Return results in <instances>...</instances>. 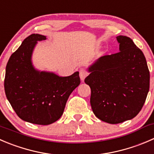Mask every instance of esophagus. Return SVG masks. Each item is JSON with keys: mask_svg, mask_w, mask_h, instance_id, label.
I'll return each mask as SVG.
<instances>
[{"mask_svg": "<svg viewBox=\"0 0 154 154\" xmlns=\"http://www.w3.org/2000/svg\"><path fill=\"white\" fill-rule=\"evenodd\" d=\"M87 75H88L87 72H86L85 70H83V69L80 70V80H81L82 81H83V80H84V79L87 77Z\"/></svg>", "mask_w": 154, "mask_h": 154, "instance_id": "esophagus-1", "label": "esophagus"}]
</instances>
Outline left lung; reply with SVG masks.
Instances as JSON below:
<instances>
[{"instance_id":"1","label":"left lung","mask_w":154,"mask_h":154,"mask_svg":"<svg viewBox=\"0 0 154 154\" xmlns=\"http://www.w3.org/2000/svg\"><path fill=\"white\" fill-rule=\"evenodd\" d=\"M120 52L101 56L87 68L94 114L117 124L132 120L142 108L150 88V72L142 51L132 40L117 36Z\"/></svg>"}]
</instances>
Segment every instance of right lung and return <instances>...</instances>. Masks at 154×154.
<instances>
[{"label": "right lung", "instance_id": "1", "mask_svg": "<svg viewBox=\"0 0 154 154\" xmlns=\"http://www.w3.org/2000/svg\"><path fill=\"white\" fill-rule=\"evenodd\" d=\"M45 40L46 36L38 34L26 37L10 56L4 80L6 96L16 114L24 121L38 125L57 121L69 95L80 83L78 71L68 77H59L34 68V47L37 41Z\"/></svg>", "mask_w": 154, "mask_h": 154}]
</instances>
